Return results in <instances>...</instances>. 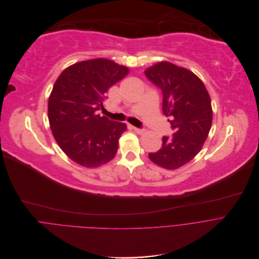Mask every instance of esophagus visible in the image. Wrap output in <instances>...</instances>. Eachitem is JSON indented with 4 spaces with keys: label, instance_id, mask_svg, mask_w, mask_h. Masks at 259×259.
<instances>
[{
    "label": "esophagus",
    "instance_id": "obj_1",
    "mask_svg": "<svg viewBox=\"0 0 259 259\" xmlns=\"http://www.w3.org/2000/svg\"><path fill=\"white\" fill-rule=\"evenodd\" d=\"M133 130H134L137 134H139V135H143V134L145 133V130H144V128H139V127L133 126Z\"/></svg>",
    "mask_w": 259,
    "mask_h": 259
}]
</instances>
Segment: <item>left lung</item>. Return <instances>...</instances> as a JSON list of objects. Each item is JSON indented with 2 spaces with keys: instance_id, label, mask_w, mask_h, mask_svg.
Here are the masks:
<instances>
[{
  "instance_id": "1",
  "label": "left lung",
  "mask_w": 259,
  "mask_h": 259,
  "mask_svg": "<svg viewBox=\"0 0 259 259\" xmlns=\"http://www.w3.org/2000/svg\"><path fill=\"white\" fill-rule=\"evenodd\" d=\"M145 75L161 90L162 111L174 131L149 158L166 169L179 168L196 156L207 139L212 122L210 97L198 76L170 62L155 64Z\"/></svg>"
}]
</instances>
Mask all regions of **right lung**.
Listing matches in <instances>:
<instances>
[{
    "label": "right lung",
    "instance_id": "add662e5",
    "mask_svg": "<svg viewBox=\"0 0 259 259\" xmlns=\"http://www.w3.org/2000/svg\"><path fill=\"white\" fill-rule=\"evenodd\" d=\"M128 68L108 59L75 63L57 78L49 98L50 126L59 147L74 162L98 167L109 162L126 125L100 116L106 93Z\"/></svg>",
    "mask_w": 259,
    "mask_h": 259
}]
</instances>
